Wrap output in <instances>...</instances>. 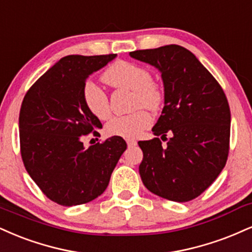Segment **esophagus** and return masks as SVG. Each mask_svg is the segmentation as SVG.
Masks as SVG:
<instances>
[{
  "label": "esophagus",
  "mask_w": 252,
  "mask_h": 252,
  "mask_svg": "<svg viewBox=\"0 0 252 252\" xmlns=\"http://www.w3.org/2000/svg\"><path fill=\"white\" fill-rule=\"evenodd\" d=\"M126 144H128V147H135L137 142L135 139H126Z\"/></svg>",
  "instance_id": "1"
}]
</instances>
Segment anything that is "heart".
Listing matches in <instances>:
<instances>
[{"mask_svg": "<svg viewBox=\"0 0 252 252\" xmlns=\"http://www.w3.org/2000/svg\"><path fill=\"white\" fill-rule=\"evenodd\" d=\"M102 80L113 88L132 90L134 107L157 110L163 102L162 88L151 80L148 69L126 61H117L102 74ZM83 99L88 110L99 120L109 116L108 97L93 83H87L83 89ZM151 124L150 115L145 110H137L129 115L115 116L107 124V132L111 136L135 138Z\"/></svg>", "mask_w": 252, "mask_h": 252, "instance_id": "heart-1", "label": "heart"}]
</instances>
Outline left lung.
<instances>
[{"mask_svg":"<svg viewBox=\"0 0 252 252\" xmlns=\"http://www.w3.org/2000/svg\"><path fill=\"white\" fill-rule=\"evenodd\" d=\"M129 55L158 69L164 86V107L153 132L167 144L158 137L138 142L143 151L142 182L169 201H191L213 184L228 159L231 115L225 94L191 51L181 45Z\"/></svg>","mask_w":252,"mask_h":252,"instance_id":"left-lung-1","label":"left lung"}]
</instances>
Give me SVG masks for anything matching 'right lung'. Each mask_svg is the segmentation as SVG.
I'll return each instance as SVG.
<instances>
[{"instance_id": "right-lung-1", "label": "right lung", "mask_w": 252, "mask_h": 252, "mask_svg": "<svg viewBox=\"0 0 252 252\" xmlns=\"http://www.w3.org/2000/svg\"><path fill=\"white\" fill-rule=\"evenodd\" d=\"M117 55H69L32 84L21 105V155L30 177L48 198L71 207L95 199L107 189L126 149L122 137L86 148L83 137L102 128L83 99L87 78Z\"/></svg>"}]
</instances>
